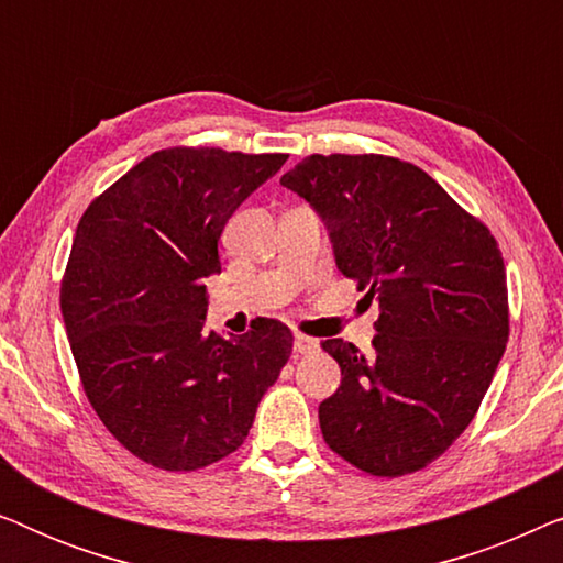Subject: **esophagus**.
<instances>
[{
    "label": "esophagus",
    "instance_id": "34e87169",
    "mask_svg": "<svg viewBox=\"0 0 563 563\" xmlns=\"http://www.w3.org/2000/svg\"><path fill=\"white\" fill-rule=\"evenodd\" d=\"M318 351H320V343L314 341V338L302 335V333L295 335V353H299V356H310V353H318Z\"/></svg>",
    "mask_w": 563,
    "mask_h": 563
}]
</instances>
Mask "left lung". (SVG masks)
Returning <instances> with one entry per match:
<instances>
[{
  "label": "left lung",
  "mask_w": 563,
  "mask_h": 563,
  "mask_svg": "<svg viewBox=\"0 0 563 563\" xmlns=\"http://www.w3.org/2000/svg\"><path fill=\"white\" fill-rule=\"evenodd\" d=\"M282 184L325 222L341 274L379 302L372 353L322 341L341 366L320 402L322 438L372 476L420 472L474 420L505 353L495 235L433 176L379 153H312Z\"/></svg>",
  "instance_id": "left-lung-1"
}]
</instances>
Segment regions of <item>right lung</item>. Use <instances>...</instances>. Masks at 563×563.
Here are the masks:
<instances>
[{
  "mask_svg": "<svg viewBox=\"0 0 563 563\" xmlns=\"http://www.w3.org/2000/svg\"><path fill=\"white\" fill-rule=\"evenodd\" d=\"M287 158L176 145L81 214L60 279L66 335L99 420L145 464L197 472L241 449L291 356L272 318L230 341L205 333L222 228Z\"/></svg>",
  "mask_w": 563,
  "mask_h": 563,
  "instance_id": "1",
  "label": "right lung"
}]
</instances>
